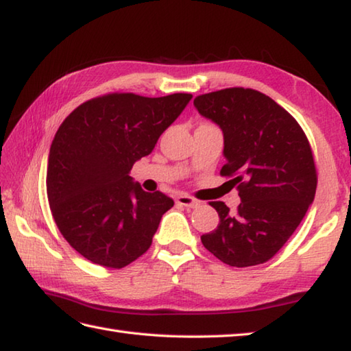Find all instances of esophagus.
<instances>
[{
  "label": "esophagus",
  "instance_id": "esophagus-1",
  "mask_svg": "<svg viewBox=\"0 0 351 351\" xmlns=\"http://www.w3.org/2000/svg\"><path fill=\"white\" fill-rule=\"evenodd\" d=\"M176 203L180 204V206H186V208H197L200 202L195 200V198L189 197L186 194H182V195H177L176 197Z\"/></svg>",
  "mask_w": 351,
  "mask_h": 351
}]
</instances>
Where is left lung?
<instances>
[{
    "mask_svg": "<svg viewBox=\"0 0 351 351\" xmlns=\"http://www.w3.org/2000/svg\"><path fill=\"white\" fill-rule=\"evenodd\" d=\"M198 113L223 131L226 163L241 203L230 213L210 202L220 217L202 243L234 267L269 261L300 226L312 204L318 176L300 123L274 99L252 88H224L197 96Z\"/></svg>",
    "mask_w": 351,
    "mask_h": 351,
    "instance_id": "obj_1",
    "label": "left lung"
}]
</instances>
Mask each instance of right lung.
Listing matches in <instances>:
<instances>
[{"label":"right lung","instance_id":"obj_1","mask_svg":"<svg viewBox=\"0 0 351 351\" xmlns=\"http://www.w3.org/2000/svg\"><path fill=\"white\" fill-rule=\"evenodd\" d=\"M191 97L104 95L79 105L56 131L45 180L50 210L62 237L88 261L121 269L149 249L174 200L160 191L145 193L130 171Z\"/></svg>","mask_w":351,"mask_h":351}]
</instances>
